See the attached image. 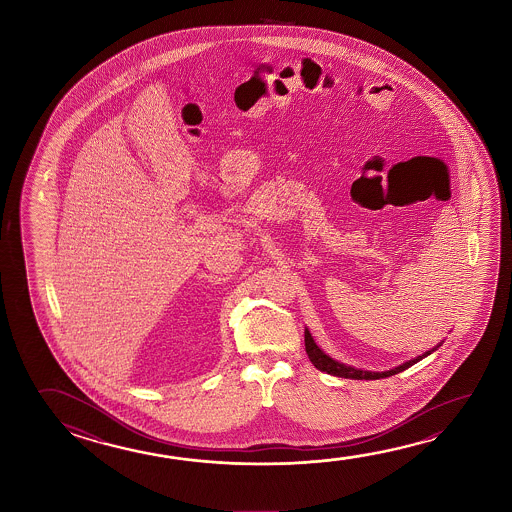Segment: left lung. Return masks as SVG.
Wrapping results in <instances>:
<instances>
[{
	"mask_svg": "<svg viewBox=\"0 0 512 512\" xmlns=\"http://www.w3.org/2000/svg\"><path fill=\"white\" fill-rule=\"evenodd\" d=\"M441 344L443 343L437 344L436 348L428 350V352L423 353V355H419V357L412 359V361L403 362L400 366L389 369V371H364V369L352 368V366H346L343 362H337L334 361L332 357H328L327 353L323 352V350L319 348L318 344L314 343V339L310 336L309 330H305V350H307L310 362H312L319 371H327L328 375H334V377L341 378H353V380H378V378H386L391 377V375H396V373H400V371H405V369L411 368V366H414V364L421 361V359H425V357L430 355V353L436 352L437 348H439Z\"/></svg>",
	"mask_w": 512,
	"mask_h": 512,
	"instance_id": "left-lung-1",
	"label": "left lung"
}]
</instances>
